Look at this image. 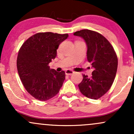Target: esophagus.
I'll list each match as a JSON object with an SVG mask.
<instances>
[{"mask_svg":"<svg viewBox=\"0 0 134 134\" xmlns=\"http://www.w3.org/2000/svg\"><path fill=\"white\" fill-rule=\"evenodd\" d=\"M74 73V72L73 70H70V69H67V70H65V74L68 75V76H69V75L73 74Z\"/></svg>","mask_w":134,"mask_h":134,"instance_id":"1","label":"esophagus"}]
</instances>
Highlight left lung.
Masks as SVG:
<instances>
[{
    "instance_id": "8db88e82",
    "label": "left lung",
    "mask_w": 134,
    "mask_h": 134,
    "mask_svg": "<svg viewBox=\"0 0 134 134\" xmlns=\"http://www.w3.org/2000/svg\"><path fill=\"white\" fill-rule=\"evenodd\" d=\"M74 35L85 40L87 61L94 69L91 77L82 75V82L78 85L79 90L87 98L99 99L113 84L117 70V55L108 40L98 32L82 30Z\"/></svg>"
}]
</instances>
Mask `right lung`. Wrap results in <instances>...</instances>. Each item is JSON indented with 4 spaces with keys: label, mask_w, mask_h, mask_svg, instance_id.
<instances>
[{
    "label": "right lung",
    "mask_w": 134,
    "mask_h": 134,
    "mask_svg": "<svg viewBox=\"0 0 134 134\" xmlns=\"http://www.w3.org/2000/svg\"><path fill=\"white\" fill-rule=\"evenodd\" d=\"M68 36L52 32L38 33L20 48L17 58L18 74L24 88L35 99L48 100L57 94L62 86L65 72L50 69L48 64L56 57L60 43Z\"/></svg>",
    "instance_id": "obj_1"
}]
</instances>
